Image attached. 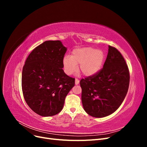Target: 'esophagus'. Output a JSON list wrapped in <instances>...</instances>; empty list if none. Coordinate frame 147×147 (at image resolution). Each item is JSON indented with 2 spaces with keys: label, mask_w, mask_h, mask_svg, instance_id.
Listing matches in <instances>:
<instances>
[{
  "label": "esophagus",
  "mask_w": 147,
  "mask_h": 147,
  "mask_svg": "<svg viewBox=\"0 0 147 147\" xmlns=\"http://www.w3.org/2000/svg\"><path fill=\"white\" fill-rule=\"evenodd\" d=\"M79 82H80L79 80L77 78H75V84H78L79 83Z\"/></svg>",
  "instance_id": "esophagus-1"
}]
</instances>
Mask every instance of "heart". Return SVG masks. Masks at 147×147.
I'll list each match as a JSON object with an SVG mask.
<instances>
[{
    "label": "heart",
    "mask_w": 147,
    "mask_h": 147,
    "mask_svg": "<svg viewBox=\"0 0 147 147\" xmlns=\"http://www.w3.org/2000/svg\"><path fill=\"white\" fill-rule=\"evenodd\" d=\"M105 59L104 53L92 47L76 49L73 51L71 57L65 56L63 59L65 72L72 75L77 70L85 76L89 77L97 74L102 68Z\"/></svg>",
    "instance_id": "heart-1"
}]
</instances>
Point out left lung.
Instances as JSON below:
<instances>
[{
  "mask_svg": "<svg viewBox=\"0 0 147 147\" xmlns=\"http://www.w3.org/2000/svg\"><path fill=\"white\" fill-rule=\"evenodd\" d=\"M129 80V71L123 56L116 48L109 45L103 68L80 82L84 110L96 118L113 113L125 98Z\"/></svg>",
  "mask_w": 147,
  "mask_h": 147,
  "instance_id": "obj_1",
  "label": "left lung"
}]
</instances>
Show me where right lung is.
I'll use <instances>...</instances> for the list:
<instances>
[{
  "instance_id": "obj_1",
  "label": "right lung",
  "mask_w": 147,
  "mask_h": 147,
  "mask_svg": "<svg viewBox=\"0 0 147 147\" xmlns=\"http://www.w3.org/2000/svg\"><path fill=\"white\" fill-rule=\"evenodd\" d=\"M67 48L59 40L45 41L27 57L22 72V91L25 101L42 117L59 113L75 78L66 75L63 59Z\"/></svg>"
}]
</instances>
